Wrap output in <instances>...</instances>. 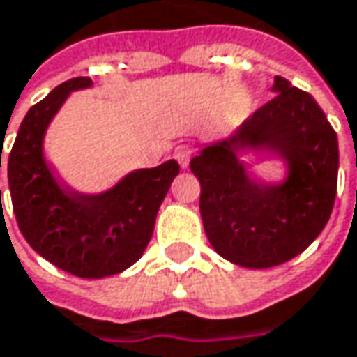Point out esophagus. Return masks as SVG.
Listing matches in <instances>:
<instances>
[{
	"instance_id": "34e87169",
	"label": "esophagus",
	"mask_w": 357,
	"mask_h": 357,
	"mask_svg": "<svg viewBox=\"0 0 357 357\" xmlns=\"http://www.w3.org/2000/svg\"><path fill=\"white\" fill-rule=\"evenodd\" d=\"M193 148L191 146H178L176 150H174V158H176V162L183 166V168H187L189 166V162H191V156H193Z\"/></svg>"
}]
</instances>
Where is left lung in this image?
<instances>
[{"instance_id":"8db88e82","label":"left lung","mask_w":357,"mask_h":357,"mask_svg":"<svg viewBox=\"0 0 357 357\" xmlns=\"http://www.w3.org/2000/svg\"><path fill=\"white\" fill-rule=\"evenodd\" d=\"M273 98L226 139L191 160L199 178V211L213 250L234 265L267 269L300 255L323 232L337 193V133L317 100L275 75ZM245 151L282 157V183L250 179Z\"/></svg>"}]
</instances>
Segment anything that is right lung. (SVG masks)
I'll use <instances>...</instances> for the list:
<instances>
[{
	"mask_svg": "<svg viewBox=\"0 0 357 357\" xmlns=\"http://www.w3.org/2000/svg\"><path fill=\"white\" fill-rule=\"evenodd\" d=\"M90 86V77L67 79L26 112L8 158V181L26 243L67 273L98 280L125 271L144 255L181 166L168 160L133 170L105 193L63 187L43 154L45 133L67 96Z\"/></svg>",
	"mask_w": 357,
	"mask_h": 357,
	"instance_id": "add662e5",
	"label": "right lung"
}]
</instances>
